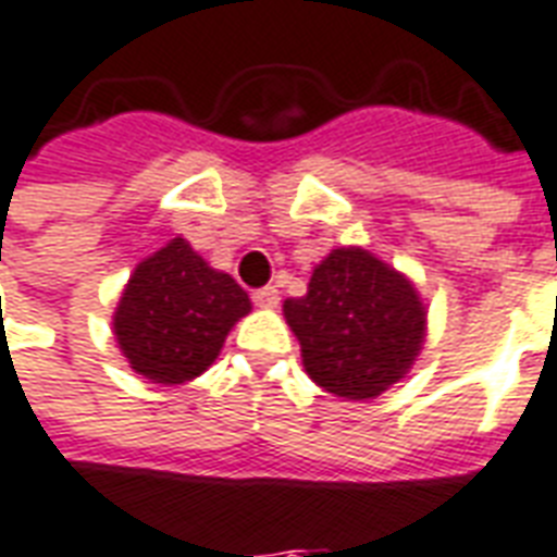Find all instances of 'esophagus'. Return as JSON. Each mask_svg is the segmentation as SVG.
Segmentation results:
<instances>
[{"label":"esophagus","mask_w":557,"mask_h":557,"mask_svg":"<svg viewBox=\"0 0 557 557\" xmlns=\"http://www.w3.org/2000/svg\"><path fill=\"white\" fill-rule=\"evenodd\" d=\"M251 299H255V306L258 308H275L278 306V290H275V287H261V290L251 294Z\"/></svg>","instance_id":"obj_1"}]
</instances>
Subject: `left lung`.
<instances>
[{"instance_id": "left-lung-1", "label": "left lung", "mask_w": 557, "mask_h": 557, "mask_svg": "<svg viewBox=\"0 0 557 557\" xmlns=\"http://www.w3.org/2000/svg\"><path fill=\"white\" fill-rule=\"evenodd\" d=\"M308 376L344 400H373L412 368L428 311L416 284L371 251L332 249L308 294L284 299Z\"/></svg>"}]
</instances>
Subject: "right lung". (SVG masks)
I'll list each match as a JSON object with an SVG mask.
<instances>
[{"label":"right lung","instance_id":"1","mask_svg":"<svg viewBox=\"0 0 557 557\" xmlns=\"http://www.w3.org/2000/svg\"><path fill=\"white\" fill-rule=\"evenodd\" d=\"M249 294L174 237L136 267L112 318L129 368L150 383L181 385L216 362Z\"/></svg>","mask_w":557,"mask_h":557}]
</instances>
